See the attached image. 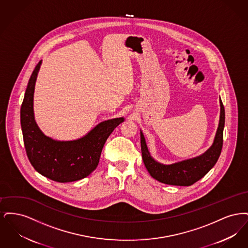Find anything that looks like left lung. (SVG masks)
Here are the masks:
<instances>
[{"instance_id": "8db88e82", "label": "left lung", "mask_w": 248, "mask_h": 248, "mask_svg": "<svg viewBox=\"0 0 248 248\" xmlns=\"http://www.w3.org/2000/svg\"><path fill=\"white\" fill-rule=\"evenodd\" d=\"M219 123L211 147L202 154L194 158L177 162L172 165H164L155 161L150 154L144 135L140 130L142 159L150 175L159 182L174 186H190L204 177L218 160L223 145L225 109L221 99Z\"/></svg>"}]
</instances>
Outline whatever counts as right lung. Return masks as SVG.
<instances>
[{"mask_svg": "<svg viewBox=\"0 0 248 248\" xmlns=\"http://www.w3.org/2000/svg\"><path fill=\"white\" fill-rule=\"evenodd\" d=\"M41 65L42 60L29 80L20 109L26 153L31 165L42 176L61 183L80 180L96 168L107 139L124 118L101 122L75 140L61 141L46 136L36 124L33 110V94Z\"/></svg>", "mask_w": 248, "mask_h": 248, "instance_id": "obj_1", "label": "right lung"}]
</instances>
